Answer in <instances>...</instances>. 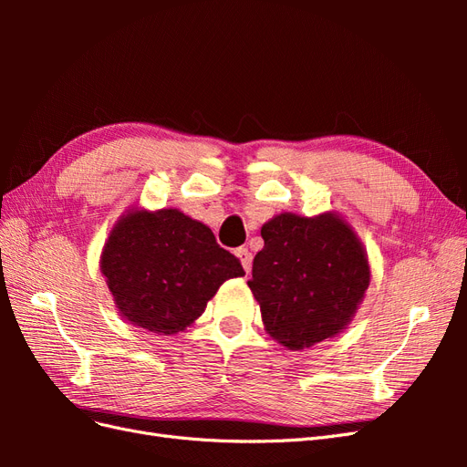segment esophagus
Masks as SVG:
<instances>
[{"mask_svg":"<svg viewBox=\"0 0 467 467\" xmlns=\"http://www.w3.org/2000/svg\"><path fill=\"white\" fill-rule=\"evenodd\" d=\"M235 255L239 257V261H242L244 271L249 275V273H251V265H253V255L249 253V249H247V247H239V249L235 251Z\"/></svg>","mask_w":467,"mask_h":467,"instance_id":"esophagus-1","label":"esophagus"}]
</instances>
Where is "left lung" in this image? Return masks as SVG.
<instances>
[{
    "label": "left lung",
    "instance_id": "left-lung-1",
    "mask_svg": "<svg viewBox=\"0 0 467 467\" xmlns=\"http://www.w3.org/2000/svg\"><path fill=\"white\" fill-rule=\"evenodd\" d=\"M265 247L247 282L266 333L302 350L347 329L370 285L362 242L333 212L304 218L292 212L268 220Z\"/></svg>",
    "mask_w": 467,
    "mask_h": 467
}]
</instances>
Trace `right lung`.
<instances>
[{
	"label": "right lung",
	"mask_w": 467,
	"mask_h": 467,
	"mask_svg": "<svg viewBox=\"0 0 467 467\" xmlns=\"http://www.w3.org/2000/svg\"><path fill=\"white\" fill-rule=\"evenodd\" d=\"M101 273L119 314L158 335L185 331L242 263L216 244L208 225L177 208H132L115 223Z\"/></svg>",
	"instance_id": "right-lung-1"
}]
</instances>
